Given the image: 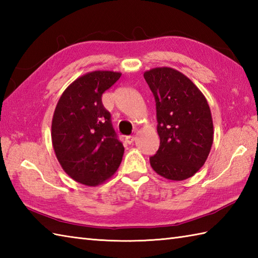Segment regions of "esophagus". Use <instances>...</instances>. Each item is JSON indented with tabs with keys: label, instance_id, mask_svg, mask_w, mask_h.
Returning <instances> with one entry per match:
<instances>
[{
	"label": "esophagus",
	"instance_id": "1",
	"mask_svg": "<svg viewBox=\"0 0 258 258\" xmlns=\"http://www.w3.org/2000/svg\"><path fill=\"white\" fill-rule=\"evenodd\" d=\"M135 139H136V136L132 135V136H127V138H126L125 141H126V143H127V144H133Z\"/></svg>",
	"mask_w": 258,
	"mask_h": 258
}]
</instances>
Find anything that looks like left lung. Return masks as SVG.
<instances>
[{
  "mask_svg": "<svg viewBox=\"0 0 258 258\" xmlns=\"http://www.w3.org/2000/svg\"><path fill=\"white\" fill-rule=\"evenodd\" d=\"M156 102L157 133L161 143L150 157L152 168L169 180L191 177L210 154L214 127L207 100L179 71L163 67L144 72Z\"/></svg>",
  "mask_w": 258,
  "mask_h": 258,
  "instance_id": "1",
  "label": "left lung"
}]
</instances>
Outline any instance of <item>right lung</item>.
Listing matches in <instances>:
<instances>
[{"label":"right lung","mask_w":258,"mask_h":258,"mask_svg":"<svg viewBox=\"0 0 258 258\" xmlns=\"http://www.w3.org/2000/svg\"><path fill=\"white\" fill-rule=\"evenodd\" d=\"M122 73L93 71L72 82L52 118V145L64 172L78 183L97 186L117 171L124 154L103 106L102 95Z\"/></svg>","instance_id":"obj_1"}]
</instances>
